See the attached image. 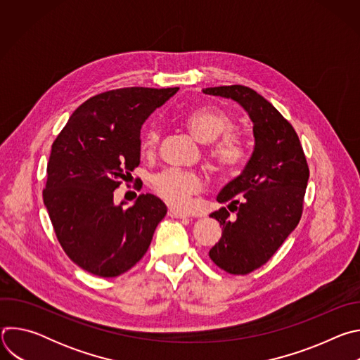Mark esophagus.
I'll list each match as a JSON object with an SVG mask.
<instances>
[{
  "label": "esophagus",
  "mask_w": 360,
  "mask_h": 360,
  "mask_svg": "<svg viewBox=\"0 0 360 360\" xmlns=\"http://www.w3.org/2000/svg\"><path fill=\"white\" fill-rule=\"evenodd\" d=\"M168 217H171V218H176V219H186V218H188V215H186V214L179 212V211H175V210H172V208L168 211Z\"/></svg>",
  "instance_id": "esophagus-1"
}]
</instances>
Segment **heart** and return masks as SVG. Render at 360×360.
<instances>
[{
	"label": "heart",
	"instance_id": "heart-1",
	"mask_svg": "<svg viewBox=\"0 0 360 360\" xmlns=\"http://www.w3.org/2000/svg\"><path fill=\"white\" fill-rule=\"evenodd\" d=\"M184 122L191 132L202 142L210 143V157L222 169H231L240 162L243 146L240 138L233 131L231 115L217 107H200L184 115ZM160 142L155 128H148L141 136V152L152 155ZM202 179L195 172L181 169H165L155 175L152 186L172 208L185 210L191 198L202 191Z\"/></svg>",
	"mask_w": 360,
	"mask_h": 360
}]
</instances>
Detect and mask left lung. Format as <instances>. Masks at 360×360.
<instances>
[{
  "label": "left lung",
  "instance_id": "left-lung-1",
  "mask_svg": "<svg viewBox=\"0 0 360 360\" xmlns=\"http://www.w3.org/2000/svg\"><path fill=\"white\" fill-rule=\"evenodd\" d=\"M202 92L236 101L253 124L249 162L217 196L237 217L229 219L226 208L210 215L222 225L210 258L228 274L246 275L266 264L297 226L309 168L293 127L262 95L243 85Z\"/></svg>",
  "mask_w": 360,
  "mask_h": 360
}]
</instances>
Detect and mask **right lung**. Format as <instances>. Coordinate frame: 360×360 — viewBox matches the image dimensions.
Listing matches in <instances>:
<instances>
[{
  "instance_id": "obj_1",
  "label": "right lung",
  "mask_w": 360,
  "mask_h": 360,
  "mask_svg": "<svg viewBox=\"0 0 360 360\" xmlns=\"http://www.w3.org/2000/svg\"><path fill=\"white\" fill-rule=\"evenodd\" d=\"M179 88L129 86L86 99L51 149L42 192L56 235L84 271L114 278L148 250L167 215L165 203L142 193L132 207L114 203V191L139 165L141 128Z\"/></svg>"
}]
</instances>
